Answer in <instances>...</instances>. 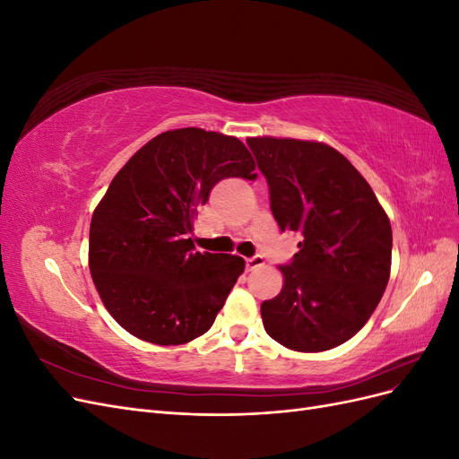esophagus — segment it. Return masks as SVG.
I'll return each instance as SVG.
<instances>
[{"label":"esophagus","instance_id":"34e87169","mask_svg":"<svg viewBox=\"0 0 459 459\" xmlns=\"http://www.w3.org/2000/svg\"><path fill=\"white\" fill-rule=\"evenodd\" d=\"M262 264H264L262 256H253V258H247L245 260V268H247V272H253L255 268L262 266Z\"/></svg>","mask_w":459,"mask_h":459}]
</instances>
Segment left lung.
<instances>
[{
  "label": "left lung",
  "instance_id": "8db88e82",
  "mask_svg": "<svg viewBox=\"0 0 459 459\" xmlns=\"http://www.w3.org/2000/svg\"><path fill=\"white\" fill-rule=\"evenodd\" d=\"M270 186L281 231H300L280 266V295L260 307L268 335L297 352H324L366 325L391 277L393 230L351 160L322 142L247 137Z\"/></svg>",
  "mask_w": 459,
  "mask_h": 459
}]
</instances>
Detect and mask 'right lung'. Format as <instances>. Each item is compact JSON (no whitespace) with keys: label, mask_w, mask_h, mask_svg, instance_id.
<instances>
[{"label":"right lung","mask_w":459,"mask_h":459,"mask_svg":"<svg viewBox=\"0 0 459 459\" xmlns=\"http://www.w3.org/2000/svg\"><path fill=\"white\" fill-rule=\"evenodd\" d=\"M238 137L203 128L162 132L113 178L90 224V272L107 312L134 337L186 344L212 327L245 270L235 255L197 253V206L224 178L255 179Z\"/></svg>","instance_id":"obj_1"}]
</instances>
